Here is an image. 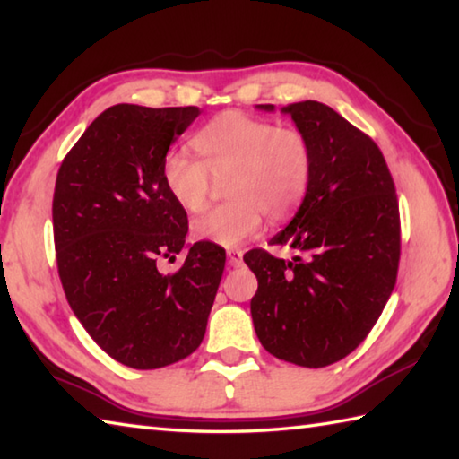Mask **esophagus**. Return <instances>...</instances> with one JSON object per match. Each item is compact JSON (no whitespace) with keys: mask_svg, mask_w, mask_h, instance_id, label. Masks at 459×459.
Segmentation results:
<instances>
[{"mask_svg":"<svg viewBox=\"0 0 459 459\" xmlns=\"http://www.w3.org/2000/svg\"><path fill=\"white\" fill-rule=\"evenodd\" d=\"M227 256H229V264L230 266H240L242 264V250L230 248V250H227Z\"/></svg>","mask_w":459,"mask_h":459,"instance_id":"1","label":"esophagus"}]
</instances>
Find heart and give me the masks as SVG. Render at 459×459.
Returning <instances> with one entry per match:
<instances>
[{"mask_svg": "<svg viewBox=\"0 0 459 459\" xmlns=\"http://www.w3.org/2000/svg\"><path fill=\"white\" fill-rule=\"evenodd\" d=\"M199 160L183 152L163 158L161 179L171 199L191 214L207 209L212 181L224 182L221 204L193 224V235L219 247H238L262 227V217L288 219L304 201L314 150L307 135L294 126L242 112H224L195 134Z\"/></svg>", "mask_w": 459, "mask_h": 459, "instance_id": "obj_1", "label": "heart"}]
</instances>
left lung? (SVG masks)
Listing matches in <instances>:
<instances>
[{
	"label": "left lung",
	"mask_w": 459,
	"mask_h": 459,
	"mask_svg": "<svg viewBox=\"0 0 459 459\" xmlns=\"http://www.w3.org/2000/svg\"><path fill=\"white\" fill-rule=\"evenodd\" d=\"M284 112L311 142L314 173L294 221L270 240L299 255H245L258 278L250 314L268 353L319 368L353 353L383 314L401 260V212L373 138L316 100Z\"/></svg>",
	"instance_id": "obj_1"
}]
</instances>
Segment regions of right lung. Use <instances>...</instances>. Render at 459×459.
<instances>
[{"mask_svg":"<svg viewBox=\"0 0 459 459\" xmlns=\"http://www.w3.org/2000/svg\"><path fill=\"white\" fill-rule=\"evenodd\" d=\"M199 114L195 106H110L56 173L53 237L68 306L106 353L132 368L189 357L222 278L227 255L212 242H197L178 270L160 272L189 230L161 163Z\"/></svg>","mask_w":459,"mask_h":459,"instance_id":"add662e5","label":"right lung"}]
</instances>
